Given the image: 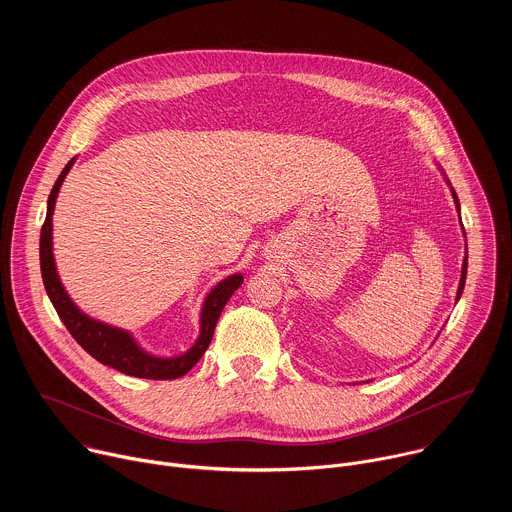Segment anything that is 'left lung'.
<instances>
[{"label":"left lung","mask_w":512,"mask_h":512,"mask_svg":"<svg viewBox=\"0 0 512 512\" xmlns=\"http://www.w3.org/2000/svg\"><path fill=\"white\" fill-rule=\"evenodd\" d=\"M452 194H454V200H456V208L460 210V202H458V196H456V192L452 190ZM466 269H468V257H464V267H462V279H460V287H458V300H460V296H462V289H464V283H466Z\"/></svg>","instance_id":"obj_1"}]
</instances>
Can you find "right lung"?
I'll return each mask as SVG.
<instances>
[{
    "instance_id": "add662e5",
    "label": "right lung",
    "mask_w": 512,
    "mask_h": 512,
    "mask_svg": "<svg viewBox=\"0 0 512 512\" xmlns=\"http://www.w3.org/2000/svg\"><path fill=\"white\" fill-rule=\"evenodd\" d=\"M75 160H70L66 168L60 172L58 180L52 186V192L48 196V210L46 218L42 225L40 233V269H42V281L46 287V294L64 322L66 330L75 338L93 358L99 362L107 364V367L117 369L123 375L129 377H139V379H156V381H170L184 377L194 364L200 360V356L206 352L214 326L218 322V316H221L225 304L229 298L235 294V289L243 283L241 275H231L218 283L204 302L202 308V324H200V338L196 344L182 356L178 358H154L150 354H145L143 350L137 348V344L129 338L127 332L111 328L107 324L95 322L87 318L83 312L77 310V306L72 304L66 296V291L60 285V279L56 275L54 267V257H52V212H54V202L56 194L60 190V184L64 176L68 174L70 166Z\"/></svg>"
}]
</instances>
